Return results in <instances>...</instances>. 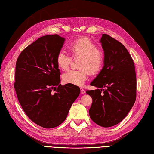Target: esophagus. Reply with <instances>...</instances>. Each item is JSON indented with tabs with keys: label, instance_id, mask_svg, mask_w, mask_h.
<instances>
[{
	"label": "esophagus",
	"instance_id": "obj_1",
	"mask_svg": "<svg viewBox=\"0 0 154 154\" xmlns=\"http://www.w3.org/2000/svg\"><path fill=\"white\" fill-rule=\"evenodd\" d=\"M80 90H81V94H84L85 93V90L83 88H81Z\"/></svg>",
	"mask_w": 154,
	"mask_h": 154
}]
</instances>
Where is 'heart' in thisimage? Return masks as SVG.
I'll return each instance as SVG.
<instances>
[{
  "mask_svg": "<svg viewBox=\"0 0 154 154\" xmlns=\"http://www.w3.org/2000/svg\"><path fill=\"white\" fill-rule=\"evenodd\" d=\"M68 49L72 57H81L79 70H69L63 74L62 81L66 84L82 86L89 75L97 73L103 67L105 55L103 49L97 47L96 43L88 37L83 36L74 39L68 45ZM72 58L63 51L59 52L56 57L58 68L62 70L68 69Z\"/></svg>",
  "mask_w": 154,
  "mask_h": 154,
  "instance_id": "obj_1",
  "label": "heart"
}]
</instances>
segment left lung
I'll return each mask as SVG.
<instances>
[{"label":"left lung","mask_w":154,"mask_h":154,"mask_svg":"<svg viewBox=\"0 0 154 154\" xmlns=\"http://www.w3.org/2000/svg\"><path fill=\"white\" fill-rule=\"evenodd\" d=\"M100 42L105 55L104 66L90 84L97 89L86 92L92 99L90 118L101 127L109 128L123 120L135 103L136 73L134 62L123 44L105 34Z\"/></svg>","instance_id":"obj_1"}]
</instances>
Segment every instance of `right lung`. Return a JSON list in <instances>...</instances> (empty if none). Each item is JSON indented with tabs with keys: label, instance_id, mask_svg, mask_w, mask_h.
Segmentation results:
<instances>
[{
	"label": "right lung",
	"instance_id": "add662e5",
	"mask_svg": "<svg viewBox=\"0 0 154 154\" xmlns=\"http://www.w3.org/2000/svg\"><path fill=\"white\" fill-rule=\"evenodd\" d=\"M64 40L57 34L38 38L23 50L15 66L14 88L19 103L31 120L44 128L60 125L80 94L76 85L60 84L56 57Z\"/></svg>",
	"mask_w": 154,
	"mask_h": 154
}]
</instances>
